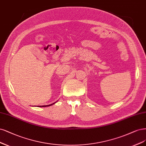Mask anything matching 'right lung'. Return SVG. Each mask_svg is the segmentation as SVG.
<instances>
[{"mask_svg": "<svg viewBox=\"0 0 146 146\" xmlns=\"http://www.w3.org/2000/svg\"><path fill=\"white\" fill-rule=\"evenodd\" d=\"M56 102H55V103H52V104H49V105H46V106H40L39 107H46V106H52V104H55L56 103Z\"/></svg>", "mask_w": 146, "mask_h": 146, "instance_id": "right-lung-1", "label": "right lung"}]
</instances>
